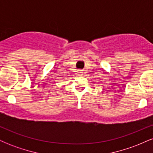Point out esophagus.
I'll list each match as a JSON object with an SVG mask.
<instances>
[{
    "mask_svg": "<svg viewBox=\"0 0 153 153\" xmlns=\"http://www.w3.org/2000/svg\"><path fill=\"white\" fill-rule=\"evenodd\" d=\"M78 73L79 75H82L83 73V72H82V71H78Z\"/></svg>",
    "mask_w": 153,
    "mask_h": 153,
    "instance_id": "34e87169",
    "label": "esophagus"
}]
</instances>
